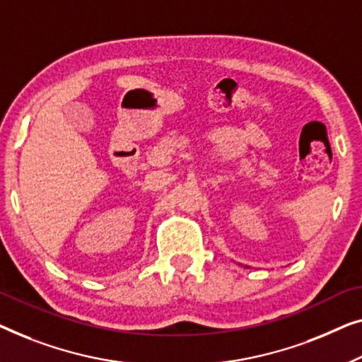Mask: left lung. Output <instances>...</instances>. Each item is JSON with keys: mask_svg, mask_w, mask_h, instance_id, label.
<instances>
[{"mask_svg": "<svg viewBox=\"0 0 362 362\" xmlns=\"http://www.w3.org/2000/svg\"><path fill=\"white\" fill-rule=\"evenodd\" d=\"M246 267H247V266H246Z\"/></svg>", "mask_w": 362, "mask_h": 362, "instance_id": "left-lung-1", "label": "left lung"}]
</instances>
